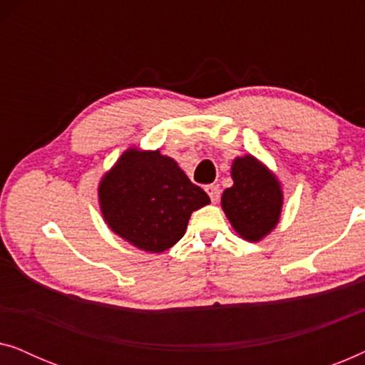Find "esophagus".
<instances>
[{"mask_svg":"<svg viewBox=\"0 0 365 365\" xmlns=\"http://www.w3.org/2000/svg\"><path fill=\"white\" fill-rule=\"evenodd\" d=\"M206 192L209 194V197H211L212 202H217L219 197H221V189H219L217 184H211V186H207Z\"/></svg>","mask_w":365,"mask_h":365,"instance_id":"34e87169","label":"esophagus"}]
</instances>
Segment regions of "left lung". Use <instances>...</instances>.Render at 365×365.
I'll list each match as a JSON object with an SVG mask.
<instances>
[{
	"label": "left lung",
	"instance_id": "obj_1",
	"mask_svg": "<svg viewBox=\"0 0 365 365\" xmlns=\"http://www.w3.org/2000/svg\"><path fill=\"white\" fill-rule=\"evenodd\" d=\"M234 184L222 192L221 207L234 231L249 242H259L279 224L284 204L281 181L252 154L234 158Z\"/></svg>",
	"mask_w": 365,
	"mask_h": 365
}]
</instances>
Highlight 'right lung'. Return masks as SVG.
Returning <instances> with one entry per match:
<instances>
[{
	"mask_svg": "<svg viewBox=\"0 0 365 365\" xmlns=\"http://www.w3.org/2000/svg\"><path fill=\"white\" fill-rule=\"evenodd\" d=\"M98 202L108 227L131 246L161 254L184 236L194 211L211 199L159 149L128 148L103 174Z\"/></svg>",
	"mask_w": 365,
	"mask_h": 365,
	"instance_id": "1",
	"label": "right lung"
}]
</instances>
